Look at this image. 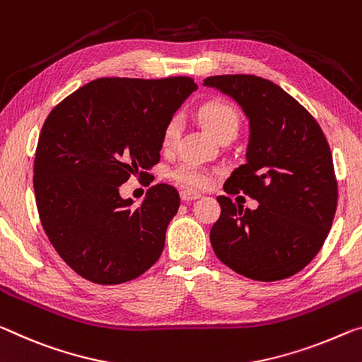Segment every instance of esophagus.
<instances>
[{
	"instance_id": "34e87169",
	"label": "esophagus",
	"mask_w": 362,
	"mask_h": 362,
	"mask_svg": "<svg viewBox=\"0 0 362 362\" xmlns=\"http://www.w3.org/2000/svg\"><path fill=\"white\" fill-rule=\"evenodd\" d=\"M180 198H182V202H194V199L199 198V193L183 190V192H180Z\"/></svg>"
}]
</instances>
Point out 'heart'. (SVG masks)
Returning <instances> with one entry per match:
<instances>
[{
  "instance_id": "1",
  "label": "heart",
  "mask_w": 362,
  "mask_h": 362,
  "mask_svg": "<svg viewBox=\"0 0 362 362\" xmlns=\"http://www.w3.org/2000/svg\"><path fill=\"white\" fill-rule=\"evenodd\" d=\"M199 119L203 120L204 127L208 129L212 135L221 136L228 130L238 132L240 127V116L238 111L235 109L230 103L222 100H212L204 103L199 107ZM182 132V120L179 116L172 117L163 130V146L165 150L175 146L179 141ZM170 177L174 179L180 187L190 188V190H203L211 183V174L203 168H199L197 163L192 160H185L180 165L170 172Z\"/></svg>"
}]
</instances>
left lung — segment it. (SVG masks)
Segmentation results:
<instances>
[{
	"mask_svg": "<svg viewBox=\"0 0 362 362\" xmlns=\"http://www.w3.org/2000/svg\"><path fill=\"white\" fill-rule=\"evenodd\" d=\"M250 119L246 163L223 192L256 199L255 211L217 197L221 216L211 228L216 256L240 275L274 282L305 269L322 248L337 211L338 188L322 129L293 96L256 76H214Z\"/></svg>",
	"mask_w": 362,
	"mask_h": 362,
	"instance_id": "1",
	"label": "left lung"
}]
</instances>
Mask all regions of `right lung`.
Wrapping results in <instances>:
<instances>
[{
    "mask_svg": "<svg viewBox=\"0 0 362 362\" xmlns=\"http://www.w3.org/2000/svg\"><path fill=\"white\" fill-rule=\"evenodd\" d=\"M197 88L190 77H105L69 95L45 120L33 164L38 216L80 277L124 284L159 259L179 192L158 183L132 208L119 187L159 163L165 124Z\"/></svg>",
    "mask_w": 362,
    "mask_h": 362,
    "instance_id": "right-lung-1",
    "label": "right lung"
}]
</instances>
